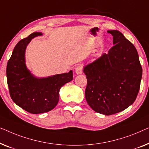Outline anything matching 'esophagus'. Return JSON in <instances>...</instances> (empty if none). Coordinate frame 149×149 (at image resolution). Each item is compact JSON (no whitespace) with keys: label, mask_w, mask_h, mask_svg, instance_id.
I'll list each match as a JSON object with an SVG mask.
<instances>
[{"label":"esophagus","mask_w":149,"mask_h":149,"mask_svg":"<svg viewBox=\"0 0 149 149\" xmlns=\"http://www.w3.org/2000/svg\"><path fill=\"white\" fill-rule=\"evenodd\" d=\"M75 73H76L77 74H82V72H83L82 67H81V65H77L76 68H75Z\"/></svg>","instance_id":"obj_1"}]
</instances>
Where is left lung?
Returning a JSON list of instances; mask_svg holds the SVG:
<instances>
[{
    "mask_svg": "<svg viewBox=\"0 0 149 149\" xmlns=\"http://www.w3.org/2000/svg\"><path fill=\"white\" fill-rule=\"evenodd\" d=\"M113 47L107 54L84 68L86 75V100L96 112L111 116L125 110L135 101L142 69L138 52L117 30H109Z\"/></svg>",
    "mask_w": 149,
    "mask_h": 149,
    "instance_id": "8db88e82",
    "label": "left lung"
}]
</instances>
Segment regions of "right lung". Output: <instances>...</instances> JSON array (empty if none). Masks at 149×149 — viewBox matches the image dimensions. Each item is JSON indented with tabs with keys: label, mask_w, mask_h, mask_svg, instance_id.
<instances>
[{
	"label": "right lung",
	"mask_w": 149,
	"mask_h": 149,
	"mask_svg": "<svg viewBox=\"0 0 149 149\" xmlns=\"http://www.w3.org/2000/svg\"><path fill=\"white\" fill-rule=\"evenodd\" d=\"M40 32H33L21 40L15 47L7 65V84L10 96L21 108L32 114L50 111L59 99L60 88L73 79V72L36 78L27 70L25 51L31 40Z\"/></svg>",
	"instance_id": "add662e5"
}]
</instances>
